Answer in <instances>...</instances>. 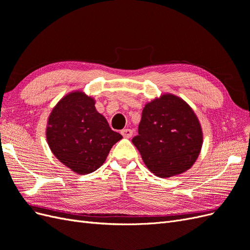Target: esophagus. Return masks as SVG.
I'll return each instance as SVG.
<instances>
[{
    "instance_id": "obj_1",
    "label": "esophagus",
    "mask_w": 250,
    "mask_h": 250,
    "mask_svg": "<svg viewBox=\"0 0 250 250\" xmlns=\"http://www.w3.org/2000/svg\"><path fill=\"white\" fill-rule=\"evenodd\" d=\"M132 130L131 129H128V128H126V129H123V130H121V134L123 135L124 138H126V139H129V138H131V135H132Z\"/></svg>"
}]
</instances>
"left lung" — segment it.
Wrapping results in <instances>:
<instances>
[{
	"mask_svg": "<svg viewBox=\"0 0 250 250\" xmlns=\"http://www.w3.org/2000/svg\"><path fill=\"white\" fill-rule=\"evenodd\" d=\"M132 143L150 172L167 178L185 173L195 164L203 133L190 105L175 95L164 94L145 105Z\"/></svg>",
	"mask_w": 250,
	"mask_h": 250,
	"instance_id": "1",
	"label": "left lung"
}]
</instances>
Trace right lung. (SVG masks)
<instances>
[{
	"mask_svg": "<svg viewBox=\"0 0 250 250\" xmlns=\"http://www.w3.org/2000/svg\"><path fill=\"white\" fill-rule=\"evenodd\" d=\"M95 103L93 97L75 90L59 100L48 118L46 137L52 153L81 175L99 169L123 138L110 129Z\"/></svg>",
	"mask_w": 250,
	"mask_h": 250,
	"instance_id": "add662e5",
	"label": "right lung"
}]
</instances>
